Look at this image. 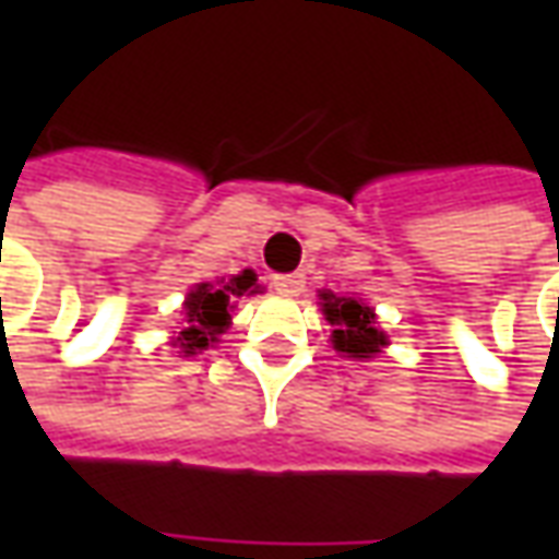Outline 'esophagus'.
I'll use <instances>...</instances> for the list:
<instances>
[{
	"label": "esophagus",
	"mask_w": 559,
	"mask_h": 559,
	"mask_svg": "<svg viewBox=\"0 0 559 559\" xmlns=\"http://www.w3.org/2000/svg\"><path fill=\"white\" fill-rule=\"evenodd\" d=\"M272 287H275L281 296H299L305 287V275L302 272H293V275H275V278H272Z\"/></svg>",
	"instance_id": "esophagus-1"
}]
</instances>
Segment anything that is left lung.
I'll return each mask as SVG.
<instances>
[{"instance_id": "1", "label": "left lung", "mask_w": 559, "mask_h": 559, "mask_svg": "<svg viewBox=\"0 0 559 559\" xmlns=\"http://www.w3.org/2000/svg\"><path fill=\"white\" fill-rule=\"evenodd\" d=\"M323 314L335 326L332 344L338 353L368 359L386 344V335L374 326V311L368 305L347 299V296H335V293H323Z\"/></svg>"}]
</instances>
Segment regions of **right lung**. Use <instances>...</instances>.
Here are the masks:
<instances>
[{
	"instance_id": "obj_1",
	"label": "right lung",
	"mask_w": 559,
	"mask_h": 559,
	"mask_svg": "<svg viewBox=\"0 0 559 559\" xmlns=\"http://www.w3.org/2000/svg\"><path fill=\"white\" fill-rule=\"evenodd\" d=\"M257 275L251 269H245L242 275H236L230 281H221L218 287L212 284H200L194 290L188 293L185 299V317H188V326L179 332L176 347L191 356L197 350H206L209 344H215L218 335L230 323V305L236 296L245 293H254Z\"/></svg>"
}]
</instances>
